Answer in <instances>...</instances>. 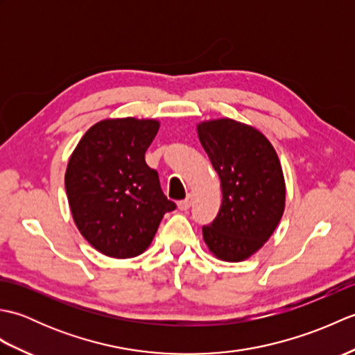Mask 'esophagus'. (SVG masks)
Returning a JSON list of instances; mask_svg holds the SVG:
<instances>
[{"instance_id":"34e87169","label":"esophagus","mask_w":355,"mask_h":355,"mask_svg":"<svg viewBox=\"0 0 355 355\" xmlns=\"http://www.w3.org/2000/svg\"><path fill=\"white\" fill-rule=\"evenodd\" d=\"M191 206H192V198L187 197L186 200L178 202V210H182V212H184V210H189Z\"/></svg>"}]
</instances>
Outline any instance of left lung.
<instances>
[{
  "label": "left lung",
  "instance_id": "8db88e82",
  "mask_svg": "<svg viewBox=\"0 0 355 355\" xmlns=\"http://www.w3.org/2000/svg\"><path fill=\"white\" fill-rule=\"evenodd\" d=\"M221 182L223 201L202 239L215 258L241 262L273 235L285 210V178L270 140L258 128L223 117L197 125Z\"/></svg>",
  "mask_w": 355,
  "mask_h": 355
}]
</instances>
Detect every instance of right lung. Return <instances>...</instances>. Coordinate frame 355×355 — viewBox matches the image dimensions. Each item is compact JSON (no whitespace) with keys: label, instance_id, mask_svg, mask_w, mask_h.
<instances>
[{"label":"right lung","instance_id":"obj_1","mask_svg":"<svg viewBox=\"0 0 355 355\" xmlns=\"http://www.w3.org/2000/svg\"><path fill=\"white\" fill-rule=\"evenodd\" d=\"M157 119H103L82 135L65 171L73 221L97 252L116 259L139 256L153 243L166 212L158 173L145 162Z\"/></svg>","mask_w":355,"mask_h":355}]
</instances>
